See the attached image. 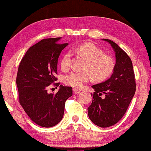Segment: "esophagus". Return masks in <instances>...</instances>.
Returning a JSON list of instances; mask_svg holds the SVG:
<instances>
[{
    "instance_id": "esophagus-1",
    "label": "esophagus",
    "mask_w": 151,
    "mask_h": 151,
    "mask_svg": "<svg viewBox=\"0 0 151 151\" xmlns=\"http://www.w3.org/2000/svg\"><path fill=\"white\" fill-rule=\"evenodd\" d=\"M80 93H81L80 91L77 90L76 88H73V93L74 94H79Z\"/></svg>"
}]
</instances>
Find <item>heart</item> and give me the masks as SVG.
I'll return each mask as SVG.
<instances>
[{"mask_svg": "<svg viewBox=\"0 0 151 151\" xmlns=\"http://www.w3.org/2000/svg\"><path fill=\"white\" fill-rule=\"evenodd\" d=\"M76 51L87 60L85 72H72L66 75L64 81L66 85L79 88L84 84L91 80L92 76L94 81H103L106 79L113 72L115 63L112 57L104 55L100 48L93 43H85L76 48ZM70 53L66 52L63 55L60 61L63 70L69 68Z\"/></svg>", "mask_w": 151, "mask_h": 151, "instance_id": "heart-1", "label": "heart"}]
</instances>
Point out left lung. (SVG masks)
Segmentation results:
<instances>
[{"label": "left lung", "instance_id": "left-lung-1", "mask_svg": "<svg viewBox=\"0 0 151 151\" xmlns=\"http://www.w3.org/2000/svg\"><path fill=\"white\" fill-rule=\"evenodd\" d=\"M103 40L113 48L116 64L111 78L92 86L95 92L91 94L93 101L88 108V115L94 124L105 128L115 124L124 116L134 95L136 83L132 61L128 55L115 42Z\"/></svg>", "mask_w": 151, "mask_h": 151}]
</instances>
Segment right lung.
Masks as SVG:
<instances>
[{
	"label": "right lung",
	"instance_id": "1",
	"mask_svg": "<svg viewBox=\"0 0 151 151\" xmlns=\"http://www.w3.org/2000/svg\"><path fill=\"white\" fill-rule=\"evenodd\" d=\"M60 38L42 39L27 50L20 61L17 76L20 105L36 124L52 127L59 123L65 102L73 95L70 86L60 85L56 94L48 93L50 84L57 81L60 54L68 44H60ZM60 83H54L58 86Z\"/></svg>",
	"mask_w": 151,
	"mask_h": 151
}]
</instances>
